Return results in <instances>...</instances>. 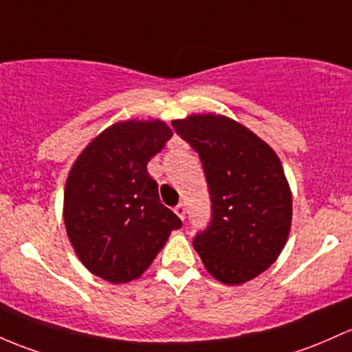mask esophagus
<instances>
[{
  "label": "esophagus",
  "instance_id": "obj_1",
  "mask_svg": "<svg viewBox=\"0 0 352 352\" xmlns=\"http://www.w3.org/2000/svg\"><path fill=\"white\" fill-rule=\"evenodd\" d=\"M173 212H175V214L179 215V217L182 220L185 219V206H184V204H179V206L173 208Z\"/></svg>",
  "mask_w": 352,
  "mask_h": 352
}]
</instances>
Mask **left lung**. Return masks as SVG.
<instances>
[{"mask_svg": "<svg viewBox=\"0 0 352 352\" xmlns=\"http://www.w3.org/2000/svg\"><path fill=\"white\" fill-rule=\"evenodd\" d=\"M172 126L199 153L210 223L194 247L215 279L237 285L276 262L287 242L292 195L283 164L264 140L222 115H190Z\"/></svg>", "mask_w": 352, "mask_h": 352, "instance_id": "left-lung-1", "label": "left lung"}]
</instances>
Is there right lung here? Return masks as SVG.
Instances as JSON below:
<instances>
[{
	"label": "right lung",
	"mask_w": 352,
	"mask_h": 352,
	"mask_svg": "<svg viewBox=\"0 0 352 352\" xmlns=\"http://www.w3.org/2000/svg\"><path fill=\"white\" fill-rule=\"evenodd\" d=\"M172 130L162 120L108 126L80 153L68 173L63 219L82 264L111 284L148 269L182 220L160 202L146 172Z\"/></svg>",
	"instance_id": "add662e5"
}]
</instances>
